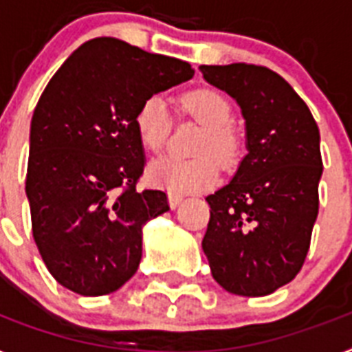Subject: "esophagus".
Returning <instances> with one entry per match:
<instances>
[{
    "mask_svg": "<svg viewBox=\"0 0 352 352\" xmlns=\"http://www.w3.org/2000/svg\"><path fill=\"white\" fill-rule=\"evenodd\" d=\"M168 202H170V208L171 210H177L182 202V197L181 195H175V193H170L168 195Z\"/></svg>",
    "mask_w": 352,
    "mask_h": 352,
    "instance_id": "obj_1",
    "label": "esophagus"
}]
</instances>
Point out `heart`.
<instances>
[{"mask_svg": "<svg viewBox=\"0 0 352 352\" xmlns=\"http://www.w3.org/2000/svg\"><path fill=\"white\" fill-rule=\"evenodd\" d=\"M181 110L204 126V135L197 159H179L173 155L159 157L148 168V177L159 188L171 193H195L210 188L219 179V164H231L239 155V135L231 126L230 101L213 88H197L181 97ZM170 110L161 96H150L135 111V131L146 150L157 151L164 144L170 131ZM213 155L214 160L210 157Z\"/></svg>", "mask_w": 352, "mask_h": 352, "instance_id": "b5f03b06", "label": "heart"}]
</instances>
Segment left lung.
<instances>
[{
    "mask_svg": "<svg viewBox=\"0 0 352 352\" xmlns=\"http://www.w3.org/2000/svg\"><path fill=\"white\" fill-rule=\"evenodd\" d=\"M210 85L241 107L248 153L213 195L202 239L213 278L228 293L265 296L304 265L318 215L320 131L284 77L265 67L202 65Z\"/></svg>",
    "mask_w": 352,
    "mask_h": 352,
    "instance_id": "8db88e82",
    "label": "left lung"
}]
</instances>
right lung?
Listing matches in <instances>:
<instances>
[{
	"label": "right lung",
	"mask_w": 352,
	"mask_h": 352,
	"mask_svg": "<svg viewBox=\"0 0 352 352\" xmlns=\"http://www.w3.org/2000/svg\"><path fill=\"white\" fill-rule=\"evenodd\" d=\"M193 74L175 57L96 37L48 81L30 122L27 197L37 250L63 287L101 296L135 275L142 226L170 210L164 191L135 190V111Z\"/></svg>",
	"instance_id": "right-lung-1"
}]
</instances>
